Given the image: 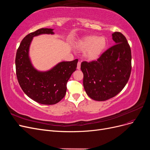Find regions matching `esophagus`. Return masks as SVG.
<instances>
[{"mask_svg": "<svg viewBox=\"0 0 150 150\" xmlns=\"http://www.w3.org/2000/svg\"><path fill=\"white\" fill-rule=\"evenodd\" d=\"M80 68H81V62H78V64H77V69H80Z\"/></svg>", "mask_w": 150, "mask_h": 150, "instance_id": "34e87169", "label": "esophagus"}]
</instances>
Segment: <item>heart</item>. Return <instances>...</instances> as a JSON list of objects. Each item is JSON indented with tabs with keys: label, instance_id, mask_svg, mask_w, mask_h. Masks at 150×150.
<instances>
[{
	"label": "heart",
	"instance_id": "heart-1",
	"mask_svg": "<svg viewBox=\"0 0 150 150\" xmlns=\"http://www.w3.org/2000/svg\"><path fill=\"white\" fill-rule=\"evenodd\" d=\"M106 44V39L103 36L89 35L79 40L77 47L81 51H85L84 56L86 59L94 61L101 56Z\"/></svg>",
	"mask_w": 150,
	"mask_h": 150
}]
</instances>
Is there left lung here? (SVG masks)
<instances>
[{"mask_svg": "<svg viewBox=\"0 0 150 150\" xmlns=\"http://www.w3.org/2000/svg\"><path fill=\"white\" fill-rule=\"evenodd\" d=\"M115 45L104 52L96 61L81 63L83 86L88 96L103 101L120 93L129 80L131 52L126 38L121 33L112 34Z\"/></svg>", "mask_w": 150, "mask_h": 150, "instance_id": "8db88e82", "label": "left lung"}]
</instances>
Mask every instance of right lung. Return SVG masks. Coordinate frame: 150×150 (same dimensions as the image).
<instances>
[{
	"label": "right lung",
	"instance_id": "1",
	"mask_svg": "<svg viewBox=\"0 0 150 150\" xmlns=\"http://www.w3.org/2000/svg\"><path fill=\"white\" fill-rule=\"evenodd\" d=\"M53 29L42 28L22 39L16 57V75L22 89L34 101L51 105L59 102L66 93V83L76 70L78 59L62 61L47 71L35 69L29 56L33 38L42 34H54Z\"/></svg>",
	"mask_w": 150,
	"mask_h": 150
}]
</instances>
